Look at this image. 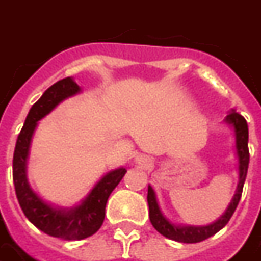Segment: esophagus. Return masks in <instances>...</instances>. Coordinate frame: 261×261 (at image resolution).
<instances>
[{
	"label": "esophagus",
	"mask_w": 261,
	"mask_h": 261,
	"mask_svg": "<svg viewBox=\"0 0 261 261\" xmlns=\"http://www.w3.org/2000/svg\"><path fill=\"white\" fill-rule=\"evenodd\" d=\"M137 161L140 162V164H143V165H148L149 160L148 158H145V156H137Z\"/></svg>",
	"instance_id": "obj_1"
}]
</instances>
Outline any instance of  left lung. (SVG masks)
Wrapping results in <instances>:
<instances>
[{
  "label": "left lung",
  "instance_id": "obj_1",
  "mask_svg": "<svg viewBox=\"0 0 261 261\" xmlns=\"http://www.w3.org/2000/svg\"><path fill=\"white\" fill-rule=\"evenodd\" d=\"M226 123L233 125L234 128V136H236V151H238L239 156V184L236 194L233 196L232 202L229 207L226 209L225 215L216 220L215 223L209 226H176L171 223L160 211V206L156 203L155 194L154 189L148 187V195H147V200H148L149 207V220L152 226L155 227L156 232H160L162 236L175 240V242H181V243H198L205 239L211 238L213 234L219 232L222 227H225L226 223L230 220L232 215L236 211L239 205V200L242 198V192H243V185L246 181V175H247V168H249V160H250V154H249V128H247V121L242 114H239L234 110L227 114L226 117Z\"/></svg>",
  "mask_w": 261,
  "mask_h": 261
}]
</instances>
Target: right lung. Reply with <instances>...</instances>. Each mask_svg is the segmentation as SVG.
Returning <instances> with one entry per match:
<instances>
[{
    "label": "right lung",
    "mask_w": 261,
    "mask_h": 261,
    "mask_svg": "<svg viewBox=\"0 0 261 261\" xmlns=\"http://www.w3.org/2000/svg\"><path fill=\"white\" fill-rule=\"evenodd\" d=\"M79 90L80 87L73 79L65 77L56 82L42 94L41 99L31 107L25 118L22 130L16 140L12 160V179L23 215L43 233L66 240L89 238L99 230L105 220L107 199L127 172L124 168H118L105 175L86 199L82 202V205L70 211L55 209L45 203L29 187L27 179V158L36 123L52 112L62 100L73 96Z\"/></svg>",
    "instance_id": "add662e5"
}]
</instances>
